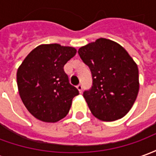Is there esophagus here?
<instances>
[{"label":"esophagus","instance_id":"34e87169","mask_svg":"<svg viewBox=\"0 0 156 156\" xmlns=\"http://www.w3.org/2000/svg\"><path fill=\"white\" fill-rule=\"evenodd\" d=\"M77 88H78V90L79 91V93H82V90H83V86L82 84H78L77 86Z\"/></svg>","mask_w":156,"mask_h":156}]
</instances>
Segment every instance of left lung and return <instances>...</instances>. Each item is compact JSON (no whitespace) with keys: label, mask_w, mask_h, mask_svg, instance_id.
Returning a JSON list of instances; mask_svg holds the SVG:
<instances>
[{"label":"left lung","mask_w":156,"mask_h":156,"mask_svg":"<svg viewBox=\"0 0 156 156\" xmlns=\"http://www.w3.org/2000/svg\"><path fill=\"white\" fill-rule=\"evenodd\" d=\"M78 54L92 73L93 86L83 97L93 115L115 121L127 115L140 89L139 69L130 55L121 45L103 37L81 47Z\"/></svg>","instance_id":"left-lung-1"}]
</instances>
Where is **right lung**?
Here are the masks:
<instances>
[{"label": "right lung", "mask_w": 156, "mask_h": 156, "mask_svg": "<svg viewBox=\"0 0 156 156\" xmlns=\"http://www.w3.org/2000/svg\"><path fill=\"white\" fill-rule=\"evenodd\" d=\"M76 52L73 47L41 44L19 66L16 73L19 94L36 119L55 123L68 114L78 90L69 83L63 67Z\"/></svg>", "instance_id": "add662e5"}]
</instances>
